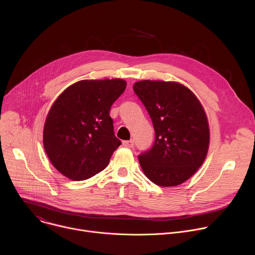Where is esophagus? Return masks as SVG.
Listing matches in <instances>:
<instances>
[{
	"label": "esophagus",
	"mask_w": 255,
	"mask_h": 255,
	"mask_svg": "<svg viewBox=\"0 0 255 255\" xmlns=\"http://www.w3.org/2000/svg\"><path fill=\"white\" fill-rule=\"evenodd\" d=\"M133 140H126V141H123V145L125 147H133Z\"/></svg>",
	"instance_id": "34e87169"
}]
</instances>
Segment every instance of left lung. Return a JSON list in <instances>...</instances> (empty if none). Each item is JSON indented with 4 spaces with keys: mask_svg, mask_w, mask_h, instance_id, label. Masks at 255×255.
Wrapping results in <instances>:
<instances>
[{
    "mask_svg": "<svg viewBox=\"0 0 255 255\" xmlns=\"http://www.w3.org/2000/svg\"><path fill=\"white\" fill-rule=\"evenodd\" d=\"M133 90L154 124L152 147L138 156L144 175L157 185L175 186L204 163L210 141L207 115L192 90L178 82L142 80Z\"/></svg>",
    "mask_w": 255,
    "mask_h": 255,
    "instance_id": "left-lung-1",
    "label": "left lung"
}]
</instances>
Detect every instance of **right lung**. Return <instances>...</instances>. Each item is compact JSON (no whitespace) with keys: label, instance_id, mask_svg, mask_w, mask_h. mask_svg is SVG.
<instances>
[{"label":"right lung","instance_id":"1","mask_svg":"<svg viewBox=\"0 0 255 255\" xmlns=\"http://www.w3.org/2000/svg\"><path fill=\"white\" fill-rule=\"evenodd\" d=\"M123 79L82 80L67 87L51 106L43 145L57 171L75 181L103 171L121 144L110 110L126 89Z\"/></svg>","mask_w":255,"mask_h":255}]
</instances>
